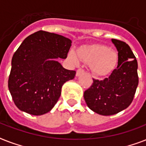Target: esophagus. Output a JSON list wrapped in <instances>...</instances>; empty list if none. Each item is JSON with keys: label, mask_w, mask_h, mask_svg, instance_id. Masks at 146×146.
I'll list each match as a JSON object with an SVG mask.
<instances>
[{"label": "esophagus", "mask_w": 146, "mask_h": 146, "mask_svg": "<svg viewBox=\"0 0 146 146\" xmlns=\"http://www.w3.org/2000/svg\"><path fill=\"white\" fill-rule=\"evenodd\" d=\"M84 73V70H82V69H78L77 70H76V76H79L80 75H81L82 73Z\"/></svg>", "instance_id": "34e87169"}]
</instances>
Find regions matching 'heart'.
Wrapping results in <instances>:
<instances>
[{"label": "heart", "instance_id": "b5f03b06", "mask_svg": "<svg viewBox=\"0 0 146 146\" xmlns=\"http://www.w3.org/2000/svg\"><path fill=\"white\" fill-rule=\"evenodd\" d=\"M68 58L75 65L80 64V59L90 64L92 72L96 76L108 75L116 68L118 63L117 53L99 44L83 47L79 50L78 54L74 50H70Z\"/></svg>", "mask_w": 146, "mask_h": 146}]
</instances>
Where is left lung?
<instances>
[{
    "instance_id": "obj_1",
    "label": "left lung",
    "mask_w": 146,
    "mask_h": 146,
    "mask_svg": "<svg viewBox=\"0 0 146 146\" xmlns=\"http://www.w3.org/2000/svg\"><path fill=\"white\" fill-rule=\"evenodd\" d=\"M118 51L117 67L109 77L94 80L91 87L84 92L87 106L104 116L116 114L129 106L138 86V64L127 43L111 39Z\"/></svg>"
}]
</instances>
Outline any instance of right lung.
Segmentation results:
<instances>
[{"label":"right lung","instance_id":"obj_1","mask_svg":"<svg viewBox=\"0 0 146 146\" xmlns=\"http://www.w3.org/2000/svg\"><path fill=\"white\" fill-rule=\"evenodd\" d=\"M70 39L38 31L29 35L14 53L8 88L16 106L32 115H42L54 108L63 85L73 80L76 71L57 61L66 59Z\"/></svg>","mask_w":146,"mask_h":146}]
</instances>
